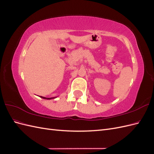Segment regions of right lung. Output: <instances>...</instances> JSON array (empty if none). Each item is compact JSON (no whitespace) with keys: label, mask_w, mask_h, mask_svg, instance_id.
Segmentation results:
<instances>
[{"label":"right lung","mask_w":154,"mask_h":154,"mask_svg":"<svg viewBox=\"0 0 154 154\" xmlns=\"http://www.w3.org/2000/svg\"><path fill=\"white\" fill-rule=\"evenodd\" d=\"M40 97H42V98H43V99H46V100H51V99L55 98V97H45L40 96Z\"/></svg>","instance_id":"add662e5"}]
</instances>
